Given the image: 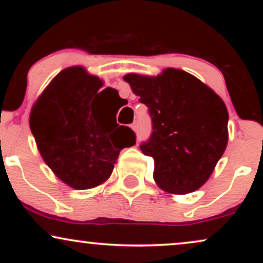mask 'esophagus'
Wrapping results in <instances>:
<instances>
[{
    "label": "esophagus",
    "instance_id": "esophagus-1",
    "mask_svg": "<svg viewBox=\"0 0 263 263\" xmlns=\"http://www.w3.org/2000/svg\"><path fill=\"white\" fill-rule=\"evenodd\" d=\"M130 128H132L134 132L138 130V122H136V121L133 122V123L130 124Z\"/></svg>",
    "mask_w": 263,
    "mask_h": 263
}]
</instances>
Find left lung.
Masks as SVG:
<instances>
[{
    "mask_svg": "<svg viewBox=\"0 0 263 263\" xmlns=\"http://www.w3.org/2000/svg\"><path fill=\"white\" fill-rule=\"evenodd\" d=\"M124 80L148 107L152 134L140 148L154 159L157 184L174 194L195 192L228 145L224 102L199 79L174 68L156 78L128 74Z\"/></svg>",
    "mask_w": 263,
    "mask_h": 263,
    "instance_id": "obj_1",
    "label": "left lung"
}]
</instances>
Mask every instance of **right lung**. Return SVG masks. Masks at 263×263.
Here are the masks:
<instances>
[{"label": "right lung", "instance_id": "1", "mask_svg": "<svg viewBox=\"0 0 263 263\" xmlns=\"http://www.w3.org/2000/svg\"><path fill=\"white\" fill-rule=\"evenodd\" d=\"M102 86L99 78L84 68H67L50 82L31 111L30 127L41 156L74 189L105 182L121 151L136 141L129 127L116 123V132L110 128L109 114L97 102ZM110 91L118 97L116 89Z\"/></svg>", "mask_w": 263, "mask_h": 263}]
</instances>
